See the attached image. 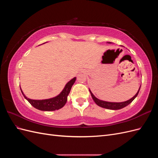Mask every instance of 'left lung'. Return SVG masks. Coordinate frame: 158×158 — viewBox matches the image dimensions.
Wrapping results in <instances>:
<instances>
[{"label": "left lung", "mask_w": 158, "mask_h": 158, "mask_svg": "<svg viewBox=\"0 0 158 158\" xmlns=\"http://www.w3.org/2000/svg\"><path fill=\"white\" fill-rule=\"evenodd\" d=\"M108 44H112L111 42H107ZM140 89V88L138 89V91L137 92V93L135 94V95L134 97H132L131 99L127 100L126 102H106V101H103V100H100L99 99H98L96 97L94 96V95L92 94V92H91V90L89 89V92L91 94V95L94 99V101L95 102V103H96L98 106L103 107V108H106V109H111V110H117V109H121L123 107H125L126 106H127L128 105L130 104L134 99H135L136 96L138 95V93H139V91Z\"/></svg>", "instance_id": "1"}]
</instances>
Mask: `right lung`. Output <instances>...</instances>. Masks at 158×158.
<instances>
[{
  "mask_svg": "<svg viewBox=\"0 0 158 158\" xmlns=\"http://www.w3.org/2000/svg\"><path fill=\"white\" fill-rule=\"evenodd\" d=\"M76 78L74 77L65 85V86L63 91L56 97H54L50 99H42V100H36V99H31L27 98L26 95L23 94L22 89L21 92L24 97L33 107H34L37 109L41 110V111H51L58 110L63 107L67 102V97L70 92L72 86L74 84Z\"/></svg>",
  "mask_w": 158,
  "mask_h": 158,
  "instance_id": "1",
  "label": "right lung"
}]
</instances>
